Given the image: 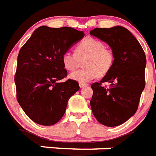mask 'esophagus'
I'll return each instance as SVG.
<instances>
[{
    "label": "esophagus",
    "instance_id": "34e87169",
    "mask_svg": "<svg viewBox=\"0 0 156 156\" xmlns=\"http://www.w3.org/2000/svg\"><path fill=\"white\" fill-rule=\"evenodd\" d=\"M88 85V84H87V83H79V87H80V88H83V87H85Z\"/></svg>",
    "mask_w": 156,
    "mask_h": 156
}]
</instances>
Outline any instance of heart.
<instances>
[{"label": "heart", "instance_id": "1", "mask_svg": "<svg viewBox=\"0 0 156 156\" xmlns=\"http://www.w3.org/2000/svg\"><path fill=\"white\" fill-rule=\"evenodd\" d=\"M82 59L84 68L70 73L69 78L79 83H88L97 77L106 75L114 65L115 56L103 41L88 37L78 44L74 53L65 51L62 55L63 65L69 71L76 69Z\"/></svg>", "mask_w": 156, "mask_h": 156}]
</instances>
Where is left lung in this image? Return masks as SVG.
Returning a JSON list of instances; mask_svg holds the SVG:
<instances>
[{"instance_id": "left-lung-1", "label": "left lung", "mask_w": 156, "mask_h": 156, "mask_svg": "<svg viewBox=\"0 0 156 156\" xmlns=\"http://www.w3.org/2000/svg\"><path fill=\"white\" fill-rule=\"evenodd\" d=\"M93 37L106 42L115 56L109 73L91 85L93 90L90 105L97 121L107 127H115L133 116L145 88L146 55L139 41L122 26L96 28L90 31ZM109 82L105 88L101 83Z\"/></svg>"}]
</instances>
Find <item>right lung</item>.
I'll return each instance as SVG.
<instances>
[{"label": "right lung", "instance_id": "1", "mask_svg": "<svg viewBox=\"0 0 156 156\" xmlns=\"http://www.w3.org/2000/svg\"><path fill=\"white\" fill-rule=\"evenodd\" d=\"M83 37V31L69 27L41 26L20 49L15 77L17 100L36 123L51 126L59 122L69 99L79 90L77 81L60 83L67 76L62 55Z\"/></svg>", "mask_w": 156, "mask_h": 156}]
</instances>
